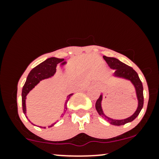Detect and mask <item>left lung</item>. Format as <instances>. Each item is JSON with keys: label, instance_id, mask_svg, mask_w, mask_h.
I'll return each instance as SVG.
<instances>
[{"label": "left lung", "instance_id": "8db88e82", "mask_svg": "<svg viewBox=\"0 0 159 159\" xmlns=\"http://www.w3.org/2000/svg\"><path fill=\"white\" fill-rule=\"evenodd\" d=\"M104 60L106 61L107 65L111 67V69H115L114 75L116 77H120L125 78V79L129 80L133 85L134 86L136 90V93H137V97H138V108L135 112L134 113V114L132 115L131 116H129V118L124 120H113L111 118L107 117V116H105V114L103 113L102 108V95L99 96V98H98L97 101L96 102V109L98 113V114L100 116H102L106 121L109 122L111 124L114 125H125V123H130L134 120L137 116H138V114H140V111H141L142 107L143 105V84H142V82L140 80L139 76L135 71L133 69L132 67L129 66L125 63H123V62L120 61L119 60L116 59L114 57H108L103 56Z\"/></svg>", "mask_w": 159, "mask_h": 159}]
</instances>
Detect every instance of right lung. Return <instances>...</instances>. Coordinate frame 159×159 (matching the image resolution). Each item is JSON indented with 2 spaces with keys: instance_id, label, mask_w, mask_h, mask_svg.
<instances>
[{
  "instance_id": "1",
  "label": "right lung",
  "mask_w": 159,
  "mask_h": 159,
  "mask_svg": "<svg viewBox=\"0 0 159 159\" xmlns=\"http://www.w3.org/2000/svg\"><path fill=\"white\" fill-rule=\"evenodd\" d=\"M64 59H60V58H56V57H51L47 59L46 61H45L43 63H41L40 64L36 66V67H34L31 71L29 73L28 76H27L26 82H25V85L23 86L22 88V93H21V100H22V109L24 114L26 115V105H25V99H26V96L30 92V90L34 88L35 86L38 83L42 80L45 79V78H48L52 77L54 75V74L56 72V67L58 63H63ZM72 94H69L67 97L66 102L65 103L64 106V114L66 111V103L69 101V98L72 96ZM62 114V115H63ZM64 115V114H63ZM56 123L54 124H52L51 125H49V127H52ZM45 127H44L45 129Z\"/></svg>"
}]
</instances>
